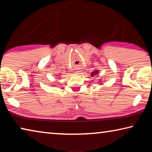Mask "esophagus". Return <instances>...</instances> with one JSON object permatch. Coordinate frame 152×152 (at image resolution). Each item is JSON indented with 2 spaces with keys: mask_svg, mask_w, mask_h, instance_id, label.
Masks as SVG:
<instances>
[{
  "mask_svg": "<svg viewBox=\"0 0 152 152\" xmlns=\"http://www.w3.org/2000/svg\"><path fill=\"white\" fill-rule=\"evenodd\" d=\"M77 74H79V72H77Z\"/></svg>",
  "mask_w": 152,
  "mask_h": 152,
  "instance_id": "esophagus-1",
  "label": "esophagus"
}]
</instances>
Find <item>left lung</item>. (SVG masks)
<instances>
[{"instance_id":"obj_1","label":"left lung","mask_w":152,"mask_h":152,"mask_svg":"<svg viewBox=\"0 0 152 152\" xmlns=\"http://www.w3.org/2000/svg\"><path fill=\"white\" fill-rule=\"evenodd\" d=\"M97 73H98V71H97V70H95V71H94L93 72H92V73L91 74V76H94L95 75V74H96Z\"/></svg>"}]
</instances>
